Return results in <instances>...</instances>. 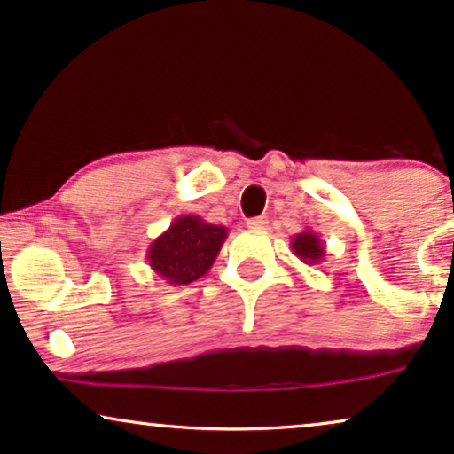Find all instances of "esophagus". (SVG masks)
Returning a JSON list of instances; mask_svg holds the SVG:
<instances>
[{"label": "esophagus", "mask_w": 454, "mask_h": 454, "mask_svg": "<svg viewBox=\"0 0 454 454\" xmlns=\"http://www.w3.org/2000/svg\"><path fill=\"white\" fill-rule=\"evenodd\" d=\"M266 226H268V217L266 215L251 217V220H247V228H251V231H263Z\"/></svg>", "instance_id": "obj_1"}]
</instances>
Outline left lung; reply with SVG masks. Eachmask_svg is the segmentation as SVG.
Segmentation results:
<instances>
[{"label": "left lung", "mask_w": 454, "mask_h": 454, "mask_svg": "<svg viewBox=\"0 0 454 454\" xmlns=\"http://www.w3.org/2000/svg\"><path fill=\"white\" fill-rule=\"evenodd\" d=\"M291 251H294L303 263L314 266V263H320L325 260L326 245L314 231H301L300 234H295V237L291 239Z\"/></svg>", "instance_id": "obj_1"}]
</instances>
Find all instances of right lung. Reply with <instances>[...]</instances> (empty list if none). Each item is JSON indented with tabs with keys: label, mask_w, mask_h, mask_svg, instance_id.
<instances>
[{
	"label": "right lung",
	"mask_w": 454,
	"mask_h": 454,
	"mask_svg": "<svg viewBox=\"0 0 454 454\" xmlns=\"http://www.w3.org/2000/svg\"><path fill=\"white\" fill-rule=\"evenodd\" d=\"M226 237V226L199 215H180L148 245L146 262L165 283L191 285L209 272Z\"/></svg>",
	"instance_id": "right-lung-1"
}]
</instances>
